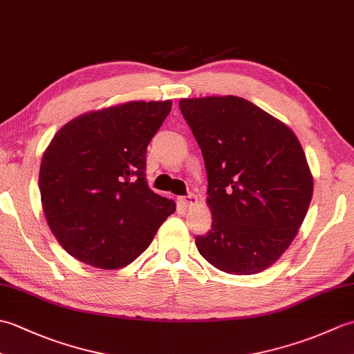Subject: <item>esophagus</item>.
<instances>
[{
	"label": "esophagus",
	"mask_w": 354,
	"mask_h": 354,
	"mask_svg": "<svg viewBox=\"0 0 354 354\" xmlns=\"http://www.w3.org/2000/svg\"><path fill=\"white\" fill-rule=\"evenodd\" d=\"M181 202L184 207H192L194 202H196V196H194V194H189V196L181 198Z\"/></svg>",
	"instance_id": "obj_1"
}]
</instances>
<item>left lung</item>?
<instances>
[{"label": "left lung", "instance_id": "left-lung-1", "mask_svg": "<svg viewBox=\"0 0 354 354\" xmlns=\"http://www.w3.org/2000/svg\"><path fill=\"white\" fill-rule=\"evenodd\" d=\"M179 109L205 161L212 230L202 257L227 274L251 275L280 259L313 193L303 147L288 126L234 95L181 99Z\"/></svg>", "mask_w": 354, "mask_h": 354}]
</instances>
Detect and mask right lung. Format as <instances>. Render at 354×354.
I'll return each instance as SVG.
<instances>
[{
  "mask_svg": "<svg viewBox=\"0 0 354 354\" xmlns=\"http://www.w3.org/2000/svg\"><path fill=\"white\" fill-rule=\"evenodd\" d=\"M171 102H129L88 112L57 131L45 150L39 190L57 242L100 269L129 265L176 204L149 189L146 153Z\"/></svg>",
  "mask_w": 354,
  "mask_h": 354,
  "instance_id": "1",
  "label": "right lung"
}]
</instances>
